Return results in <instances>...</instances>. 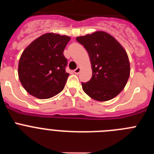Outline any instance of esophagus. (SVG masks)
Segmentation results:
<instances>
[{"mask_svg":"<svg viewBox=\"0 0 154 154\" xmlns=\"http://www.w3.org/2000/svg\"><path fill=\"white\" fill-rule=\"evenodd\" d=\"M80 71H81V69H80V67H77V69H75L74 70V72L75 73V74H79V73L80 72Z\"/></svg>","mask_w":154,"mask_h":154,"instance_id":"obj_1","label":"esophagus"}]
</instances>
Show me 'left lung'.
I'll use <instances>...</instances> for the list:
<instances>
[{"label": "left lung", "instance_id": "1", "mask_svg": "<svg viewBox=\"0 0 154 154\" xmlns=\"http://www.w3.org/2000/svg\"><path fill=\"white\" fill-rule=\"evenodd\" d=\"M88 51L92 76L85 83L84 92L97 101L113 99L126 86L130 74L127 53L115 38L105 31L76 38Z\"/></svg>", "mask_w": 154, "mask_h": 154}]
</instances>
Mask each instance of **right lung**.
Listing matches in <instances>:
<instances>
[{
    "instance_id": "1",
    "label": "right lung",
    "mask_w": 154,
    "mask_h": 154,
    "mask_svg": "<svg viewBox=\"0 0 154 154\" xmlns=\"http://www.w3.org/2000/svg\"><path fill=\"white\" fill-rule=\"evenodd\" d=\"M70 37L55 33L42 35L24 50L18 63L21 85L31 96L49 99L62 92L69 74L63 51Z\"/></svg>"
}]
</instances>
